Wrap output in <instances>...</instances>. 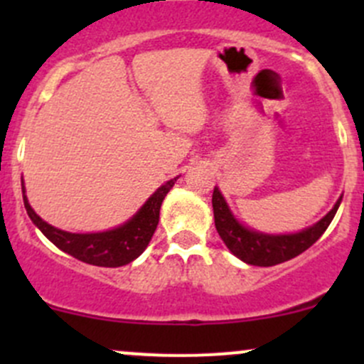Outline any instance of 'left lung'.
Instances as JSON below:
<instances>
[{
    "instance_id": "left-lung-1",
    "label": "left lung",
    "mask_w": 364,
    "mask_h": 364,
    "mask_svg": "<svg viewBox=\"0 0 364 364\" xmlns=\"http://www.w3.org/2000/svg\"><path fill=\"white\" fill-rule=\"evenodd\" d=\"M341 203V197L336 200L335 208L315 225L301 230L296 234H262L257 230L241 225L234 215L230 213L225 199L218 188L213 190V213H215V225L220 237L223 240L225 247L229 248L237 259L252 266H274L285 260H291L311 247L326 229L329 227L331 220L335 218L336 209Z\"/></svg>"
}]
</instances>
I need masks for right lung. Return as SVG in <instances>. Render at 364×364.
Here are the masks:
<instances>
[{
	"instance_id": "1",
	"label": "right lung",
	"mask_w": 364,
	"mask_h": 364,
	"mask_svg": "<svg viewBox=\"0 0 364 364\" xmlns=\"http://www.w3.org/2000/svg\"><path fill=\"white\" fill-rule=\"evenodd\" d=\"M176 179H171L165 185H161L146 204L134 215V218L128 220L121 227L105 232H93V234H72L67 230H60L56 227L49 225L43 222L33 208L29 205L28 199L24 196V208L28 211L31 222L42 230L43 236L49 241H53L60 250H63L68 255L82 260L86 264L102 267H119L124 264L132 262L137 259L146 247L151 241L155 234L156 225L160 220V208L164 203L165 196L168 190L174 186ZM24 192V186H23Z\"/></svg>"
}]
</instances>
